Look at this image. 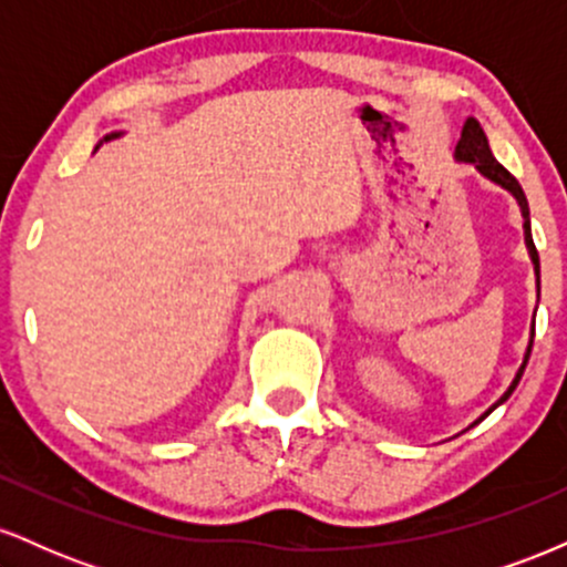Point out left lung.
Segmentation results:
<instances>
[{
    "label": "left lung",
    "mask_w": 567,
    "mask_h": 567,
    "mask_svg": "<svg viewBox=\"0 0 567 567\" xmlns=\"http://www.w3.org/2000/svg\"><path fill=\"white\" fill-rule=\"evenodd\" d=\"M455 157H458V159H464V162H472V165L477 167V171L483 173L485 178L496 181L498 186L509 188V192L514 194V197H517L519 207H523V218H525V243H528L530 258H533V264H536V285H538V290H542V277H538V250H536V245H533V234H530V213H528V199H525V192H523V186H519V181L514 178V175H512L509 171H506V167L501 165V162H498V159L493 157V154H491V146H487V138H485L483 127H480V122L474 120V116H470V120H466V125H464V133H461V141L455 143ZM530 349H533V338H530V347H528V354H525V362H523V368H519V370H517V375H514L512 386L506 389L504 396H501V400L496 402V405H493L491 410H487L485 415H491L493 410H496V408L501 405V402H506V400H509V394L514 392V389H517L519 379H523V370H525V365H528ZM485 415H483V419H485ZM483 419H480V421H483Z\"/></svg>",
    "instance_id": "obj_1"
}]
</instances>
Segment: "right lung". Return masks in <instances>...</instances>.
I'll return each mask as SVG.
<instances>
[{
  "mask_svg": "<svg viewBox=\"0 0 567 567\" xmlns=\"http://www.w3.org/2000/svg\"><path fill=\"white\" fill-rule=\"evenodd\" d=\"M114 135H116V133H114ZM114 135H106V141H109V138H114Z\"/></svg>",
  "mask_w": 567,
  "mask_h": 567,
  "instance_id": "add662e5",
  "label": "right lung"
}]
</instances>
